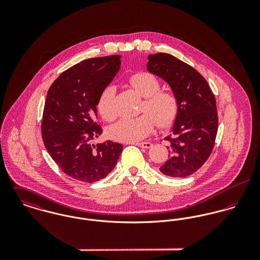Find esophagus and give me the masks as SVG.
<instances>
[{
    "label": "esophagus",
    "mask_w": 260,
    "mask_h": 260,
    "mask_svg": "<svg viewBox=\"0 0 260 260\" xmlns=\"http://www.w3.org/2000/svg\"><path fill=\"white\" fill-rule=\"evenodd\" d=\"M135 145L141 147V148H150L152 147V143L150 142H139V143H136Z\"/></svg>",
    "instance_id": "obj_1"
}]
</instances>
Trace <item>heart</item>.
Masks as SVG:
<instances>
[{"label":"heart","mask_w":260,"mask_h":260,"mask_svg":"<svg viewBox=\"0 0 260 260\" xmlns=\"http://www.w3.org/2000/svg\"><path fill=\"white\" fill-rule=\"evenodd\" d=\"M131 88L142 98L141 113L136 118H122L108 129V136L119 142H137L152 133L157 124L160 128L171 127L178 117L180 103L176 94L160 90L161 82L149 72H138L129 79ZM100 115L108 121L117 116L116 87L107 85L100 93L97 101ZM149 114L148 115V114Z\"/></svg>","instance_id":"b5f03b06"}]
</instances>
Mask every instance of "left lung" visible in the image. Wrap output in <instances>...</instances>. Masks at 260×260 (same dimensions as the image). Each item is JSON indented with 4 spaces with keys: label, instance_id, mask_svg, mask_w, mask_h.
<instances>
[{
    "label": "left lung",
    "instance_id": "1",
    "mask_svg": "<svg viewBox=\"0 0 260 260\" xmlns=\"http://www.w3.org/2000/svg\"><path fill=\"white\" fill-rule=\"evenodd\" d=\"M147 70L165 80L180 103L172 133L165 138L169 158L160 171L169 177L189 176L206 162L215 144L218 114L214 94L202 75L172 55H149Z\"/></svg>",
    "mask_w": 260,
    "mask_h": 260
}]
</instances>
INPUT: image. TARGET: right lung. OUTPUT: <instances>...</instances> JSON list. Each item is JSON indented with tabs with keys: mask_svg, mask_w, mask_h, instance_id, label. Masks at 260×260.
<instances>
[{
	"mask_svg": "<svg viewBox=\"0 0 260 260\" xmlns=\"http://www.w3.org/2000/svg\"><path fill=\"white\" fill-rule=\"evenodd\" d=\"M121 56L84 60L51 85L43 112L42 138L61 170L78 181L93 183L114 169L123 145L106 141L94 145L102 128L95 122L101 91L120 69Z\"/></svg>",
	"mask_w": 260,
	"mask_h": 260,
	"instance_id": "obj_1",
	"label": "right lung"
}]
</instances>
